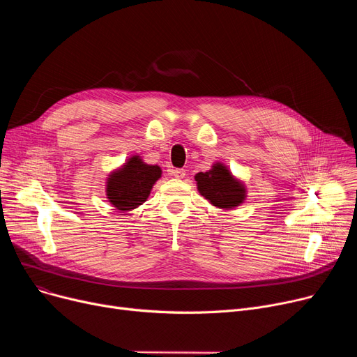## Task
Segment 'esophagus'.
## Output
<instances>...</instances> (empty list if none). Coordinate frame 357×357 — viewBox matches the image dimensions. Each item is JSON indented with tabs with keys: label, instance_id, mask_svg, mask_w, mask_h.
<instances>
[{
	"label": "esophagus",
	"instance_id": "esophagus-1",
	"mask_svg": "<svg viewBox=\"0 0 357 357\" xmlns=\"http://www.w3.org/2000/svg\"><path fill=\"white\" fill-rule=\"evenodd\" d=\"M172 175H174L176 179H183L185 175H186V172L183 171V169H174Z\"/></svg>",
	"mask_w": 357,
	"mask_h": 357
}]
</instances>
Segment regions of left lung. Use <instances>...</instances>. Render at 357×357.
Listing matches in <instances>:
<instances>
[{"mask_svg": "<svg viewBox=\"0 0 357 357\" xmlns=\"http://www.w3.org/2000/svg\"><path fill=\"white\" fill-rule=\"evenodd\" d=\"M195 181L198 192L221 210H233L245 202L248 197L246 185L221 162H215L207 172L197 174Z\"/></svg>", "mask_w": 357, "mask_h": 357, "instance_id": "1", "label": "left lung"}]
</instances>
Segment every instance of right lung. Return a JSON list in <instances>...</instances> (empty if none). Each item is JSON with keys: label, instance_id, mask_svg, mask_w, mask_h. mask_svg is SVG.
Listing matches in <instances>:
<instances>
[{"label": "right lung", "instance_id": "obj_1", "mask_svg": "<svg viewBox=\"0 0 357 357\" xmlns=\"http://www.w3.org/2000/svg\"><path fill=\"white\" fill-rule=\"evenodd\" d=\"M160 176L162 169L158 165L143 162L139 155L131 156L123 166L109 172L105 182L108 202L123 213L135 210L149 198Z\"/></svg>", "mask_w": 357, "mask_h": 357}]
</instances>
